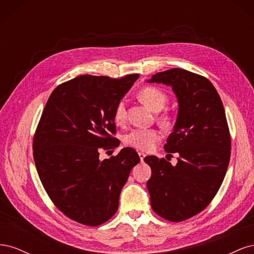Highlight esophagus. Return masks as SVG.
Wrapping results in <instances>:
<instances>
[{"label":"esophagus","instance_id":"esophagus-1","mask_svg":"<svg viewBox=\"0 0 254 254\" xmlns=\"http://www.w3.org/2000/svg\"><path fill=\"white\" fill-rule=\"evenodd\" d=\"M145 153L144 152H139V157H140V160H141V162H143L144 161V158H145Z\"/></svg>","mask_w":254,"mask_h":254}]
</instances>
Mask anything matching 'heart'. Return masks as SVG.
Listing matches in <instances>:
<instances>
[{"label": "heart", "instance_id": "1", "mask_svg": "<svg viewBox=\"0 0 254 254\" xmlns=\"http://www.w3.org/2000/svg\"><path fill=\"white\" fill-rule=\"evenodd\" d=\"M139 98L144 105L155 112L162 109L168 101L167 94L164 91L152 86L144 87L140 91ZM113 120L118 125H123L126 123L127 110L124 101H119L115 105L113 109ZM157 120L159 124L164 128L172 127L175 122L174 115L168 112L158 114ZM159 139V132L155 129H134L125 136V143L137 150L150 151L155 148Z\"/></svg>", "mask_w": 254, "mask_h": 254}]
</instances>
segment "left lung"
Instances as JSON below:
<instances>
[{"mask_svg": "<svg viewBox=\"0 0 254 254\" xmlns=\"http://www.w3.org/2000/svg\"><path fill=\"white\" fill-rule=\"evenodd\" d=\"M148 81L171 86L179 103L174 131L164 145L166 152L179 153L178 163L144 159L151 168L147 189L153 212L179 222L203 211L217 194L228 170L231 136L224 105L207 78L177 67Z\"/></svg>", "mask_w": 254, "mask_h": 254, "instance_id": "1", "label": "left lung"}]
</instances>
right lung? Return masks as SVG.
<instances>
[{"instance_id":"1","label":"right lung","mask_w":254,"mask_h":254,"mask_svg":"<svg viewBox=\"0 0 254 254\" xmlns=\"http://www.w3.org/2000/svg\"><path fill=\"white\" fill-rule=\"evenodd\" d=\"M139 78L80 75L52 92L36 129L34 160L42 186L66 217L96 227L109 220L137 152L123 148L99 160V151L118 147L113 109ZM108 152V151H107Z\"/></svg>"}]
</instances>
